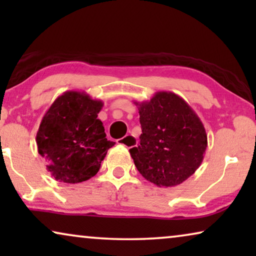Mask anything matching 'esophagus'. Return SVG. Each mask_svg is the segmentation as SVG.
Here are the masks:
<instances>
[{
    "label": "esophagus",
    "instance_id": "obj_1",
    "mask_svg": "<svg viewBox=\"0 0 256 256\" xmlns=\"http://www.w3.org/2000/svg\"><path fill=\"white\" fill-rule=\"evenodd\" d=\"M118 144L126 146V148H132L138 144V140H136L135 136L132 135H126L124 138H122L120 140H118Z\"/></svg>",
    "mask_w": 256,
    "mask_h": 256
}]
</instances>
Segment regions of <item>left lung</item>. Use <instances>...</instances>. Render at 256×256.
<instances>
[{
  "instance_id": "8db88e82",
  "label": "left lung",
  "mask_w": 256,
  "mask_h": 256,
  "mask_svg": "<svg viewBox=\"0 0 256 256\" xmlns=\"http://www.w3.org/2000/svg\"><path fill=\"white\" fill-rule=\"evenodd\" d=\"M138 108L142 134L129 149L140 174L160 188L176 186L196 172L204 160L208 135L204 124L183 98L155 93Z\"/></svg>"
}]
</instances>
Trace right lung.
<instances>
[{"mask_svg":"<svg viewBox=\"0 0 256 256\" xmlns=\"http://www.w3.org/2000/svg\"><path fill=\"white\" fill-rule=\"evenodd\" d=\"M104 106L79 90H68L54 101L37 132L38 152L56 180L76 184L96 176L108 149V141L98 114Z\"/></svg>","mask_w":256,"mask_h":256,"instance_id":"1","label":"right lung"}]
</instances>
